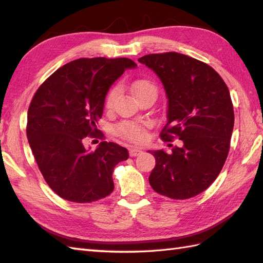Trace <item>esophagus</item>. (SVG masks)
<instances>
[{"label":"esophagus","mask_w":263,"mask_h":263,"mask_svg":"<svg viewBox=\"0 0 263 263\" xmlns=\"http://www.w3.org/2000/svg\"><path fill=\"white\" fill-rule=\"evenodd\" d=\"M141 153H142V150L140 148H131L130 152H128L131 157H136V156H139Z\"/></svg>","instance_id":"1"}]
</instances>
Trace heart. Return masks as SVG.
<instances>
[{"instance_id":"heart-1","label":"heart","mask_w":263,"mask_h":263,"mask_svg":"<svg viewBox=\"0 0 263 263\" xmlns=\"http://www.w3.org/2000/svg\"><path fill=\"white\" fill-rule=\"evenodd\" d=\"M131 90L135 93L137 99H140L144 96H154L156 98L158 93L157 86L155 85V82L149 79H138L133 81L131 85ZM117 93H119V90H117L116 87L111 88L107 92L105 98L106 107L110 108L113 106ZM116 132L122 138L132 142H141L144 139L143 126L137 121H126L121 123V124L116 126Z\"/></svg>"}]
</instances>
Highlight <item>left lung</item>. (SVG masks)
<instances>
[{
    "instance_id": "1",
    "label": "left lung",
    "mask_w": 263,
    "mask_h": 263,
    "mask_svg": "<svg viewBox=\"0 0 263 263\" xmlns=\"http://www.w3.org/2000/svg\"><path fill=\"white\" fill-rule=\"evenodd\" d=\"M138 61L159 77L168 98L160 138L183 142L172 154L149 150L156 159L150 185L171 199L195 197L214 183L230 152L234 127L230 90L210 65L187 55L167 52Z\"/></svg>"
}]
</instances>
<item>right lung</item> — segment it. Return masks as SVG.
<instances>
[{"instance_id":"add662e5","label":"right lung","mask_w":263,"mask_h":263,"mask_svg":"<svg viewBox=\"0 0 263 263\" xmlns=\"http://www.w3.org/2000/svg\"><path fill=\"white\" fill-rule=\"evenodd\" d=\"M137 64L126 58L78 59L49 76L33 95L27 116V138L44 180L71 202L89 203L114 190V167L128 158L125 148L102 141L88 152L85 138H100L109 87Z\"/></svg>"}]
</instances>
